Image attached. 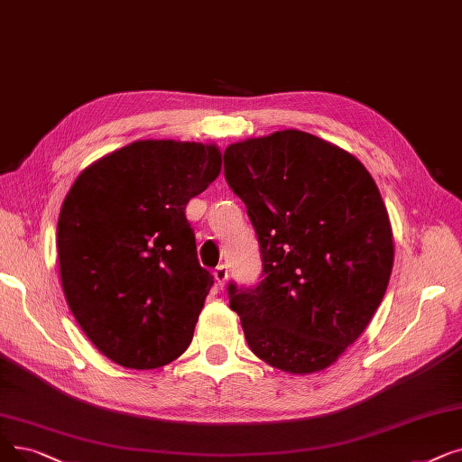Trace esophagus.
<instances>
[{"label":"esophagus","instance_id":"obj_1","mask_svg":"<svg viewBox=\"0 0 462 462\" xmlns=\"http://www.w3.org/2000/svg\"><path fill=\"white\" fill-rule=\"evenodd\" d=\"M213 277H215V281H217V285L223 287V285L226 283V281H228V266H226V264L217 266L215 272H213Z\"/></svg>","mask_w":462,"mask_h":462}]
</instances>
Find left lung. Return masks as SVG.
I'll use <instances>...</instances> for the list:
<instances>
[{
  "label": "left lung",
  "mask_w": 462,
  "mask_h": 462,
  "mask_svg": "<svg viewBox=\"0 0 462 462\" xmlns=\"http://www.w3.org/2000/svg\"><path fill=\"white\" fill-rule=\"evenodd\" d=\"M263 258L228 283L251 351L289 374L325 370L365 332L393 270V230L368 170L325 139L283 130L225 151Z\"/></svg>",
  "instance_id": "1"
}]
</instances>
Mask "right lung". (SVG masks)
I'll return each instance as SVG.
<instances>
[{
	"label": "right lung",
	"instance_id": "obj_1",
	"mask_svg": "<svg viewBox=\"0 0 462 462\" xmlns=\"http://www.w3.org/2000/svg\"><path fill=\"white\" fill-rule=\"evenodd\" d=\"M218 171L215 145L147 139L99 158L68 192L56 237L64 294L113 363L160 368L190 346L213 275L185 208Z\"/></svg>",
	"mask_w": 462,
	"mask_h": 462
}]
</instances>
